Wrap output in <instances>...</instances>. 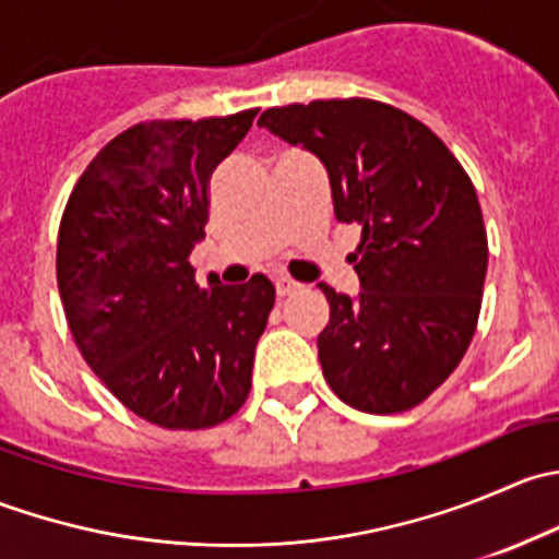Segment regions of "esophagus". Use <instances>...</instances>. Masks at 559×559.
<instances>
[{
  "label": "esophagus",
  "instance_id": "1",
  "mask_svg": "<svg viewBox=\"0 0 559 559\" xmlns=\"http://www.w3.org/2000/svg\"><path fill=\"white\" fill-rule=\"evenodd\" d=\"M297 289H300V284H295L292 278H275V295H278L281 300H284V297H292Z\"/></svg>",
  "mask_w": 559,
  "mask_h": 559
}]
</instances>
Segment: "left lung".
Segmentation results:
<instances>
[{
	"label": "left lung",
	"instance_id": "left-lung-1",
	"mask_svg": "<svg viewBox=\"0 0 559 559\" xmlns=\"http://www.w3.org/2000/svg\"><path fill=\"white\" fill-rule=\"evenodd\" d=\"M259 127L319 156L337 222L362 224V292L319 284L326 384L365 414L414 408L454 373L481 311L489 248L471 178L436 132L376 99L270 107Z\"/></svg>",
	"mask_w": 559,
	"mask_h": 559
}]
</instances>
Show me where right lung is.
I'll use <instances>...</instances> for the list:
<instances>
[{
    "instance_id": "right-lung-1",
    "label": "right lung",
    "mask_w": 559,
    "mask_h": 559,
    "mask_svg": "<svg viewBox=\"0 0 559 559\" xmlns=\"http://www.w3.org/2000/svg\"><path fill=\"white\" fill-rule=\"evenodd\" d=\"M259 110L134 123L83 170L67 200L56 281L88 368L132 414L205 430L238 414L275 286H200L189 262L205 238L211 175Z\"/></svg>"
}]
</instances>
